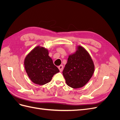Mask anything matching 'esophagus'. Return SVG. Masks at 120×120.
<instances>
[{
  "label": "esophagus",
  "instance_id": "34e87169",
  "mask_svg": "<svg viewBox=\"0 0 120 120\" xmlns=\"http://www.w3.org/2000/svg\"><path fill=\"white\" fill-rule=\"evenodd\" d=\"M58 68H59L60 71H61L63 70V65H60V66L58 67Z\"/></svg>",
  "mask_w": 120,
  "mask_h": 120
}]
</instances>
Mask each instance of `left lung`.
<instances>
[{"label": "left lung", "instance_id": "8db88e82", "mask_svg": "<svg viewBox=\"0 0 120 120\" xmlns=\"http://www.w3.org/2000/svg\"><path fill=\"white\" fill-rule=\"evenodd\" d=\"M95 66L90 54L81 46L68 56L63 71L68 86L74 89L84 86L92 78Z\"/></svg>", "mask_w": 120, "mask_h": 120}]
</instances>
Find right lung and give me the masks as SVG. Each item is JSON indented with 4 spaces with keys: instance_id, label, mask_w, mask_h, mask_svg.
Wrapping results in <instances>:
<instances>
[{
    "instance_id": "right-lung-1",
    "label": "right lung",
    "mask_w": 120,
    "mask_h": 120,
    "mask_svg": "<svg viewBox=\"0 0 120 120\" xmlns=\"http://www.w3.org/2000/svg\"><path fill=\"white\" fill-rule=\"evenodd\" d=\"M24 67L30 80L35 84L43 85L52 80L60 71L49 56V50L38 46L29 53L24 60Z\"/></svg>"
}]
</instances>
